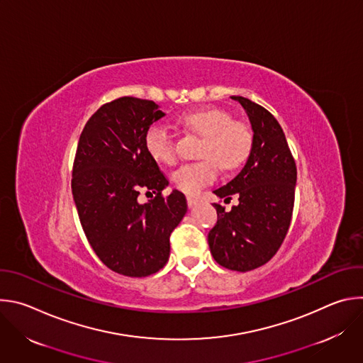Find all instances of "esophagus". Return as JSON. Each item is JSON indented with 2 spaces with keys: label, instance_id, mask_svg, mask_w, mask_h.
Returning a JSON list of instances; mask_svg holds the SVG:
<instances>
[{
  "label": "esophagus",
  "instance_id": "obj_1",
  "mask_svg": "<svg viewBox=\"0 0 363 363\" xmlns=\"http://www.w3.org/2000/svg\"><path fill=\"white\" fill-rule=\"evenodd\" d=\"M186 202H188L189 208H192V206H195V205L198 203V198H195V196H188V198H186Z\"/></svg>",
  "mask_w": 363,
  "mask_h": 363
}]
</instances>
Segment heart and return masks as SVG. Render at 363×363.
I'll use <instances>...</instances> for the list:
<instances>
[{"instance_id": "1", "label": "heart", "mask_w": 363, "mask_h": 363, "mask_svg": "<svg viewBox=\"0 0 363 363\" xmlns=\"http://www.w3.org/2000/svg\"><path fill=\"white\" fill-rule=\"evenodd\" d=\"M188 129L203 136L198 162L185 164L172 174L174 185L188 194H198L205 185L216 181L218 168L233 171L241 167L252 149V132L233 116L217 108L191 111L179 118ZM145 147L150 157L165 165H174L178 160L177 146L169 130L160 123L152 125L145 135Z\"/></svg>"}]
</instances>
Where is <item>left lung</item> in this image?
Returning <instances> with one entry per match:
<instances>
[{
    "label": "left lung",
    "instance_id": "1",
    "mask_svg": "<svg viewBox=\"0 0 363 363\" xmlns=\"http://www.w3.org/2000/svg\"><path fill=\"white\" fill-rule=\"evenodd\" d=\"M231 99L244 108L254 140L240 174L214 191L225 202L237 195L238 203L230 213L214 203L218 220L208 234V245L220 266L244 273L266 264L284 241L293 214L297 169L276 118L250 99Z\"/></svg>",
    "mask_w": 363,
    "mask_h": 363
}]
</instances>
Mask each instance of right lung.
Wrapping results in <instances>:
<instances>
[{
	"mask_svg": "<svg viewBox=\"0 0 363 363\" xmlns=\"http://www.w3.org/2000/svg\"><path fill=\"white\" fill-rule=\"evenodd\" d=\"M165 113L152 100L119 97L87 121L76 150L72 191L83 231L101 263L128 277L160 272L169 258V237L186 214L145 147V135ZM140 189L155 194L145 204Z\"/></svg>",
	"mask_w": 363,
	"mask_h": 363,
	"instance_id": "obj_1",
	"label": "right lung"
}]
</instances>
